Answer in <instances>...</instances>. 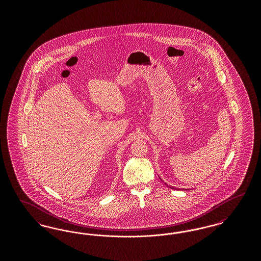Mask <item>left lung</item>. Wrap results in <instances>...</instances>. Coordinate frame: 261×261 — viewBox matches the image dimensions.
Returning <instances> with one entry per match:
<instances>
[{
  "instance_id": "1",
  "label": "left lung",
  "mask_w": 261,
  "mask_h": 261,
  "mask_svg": "<svg viewBox=\"0 0 261 261\" xmlns=\"http://www.w3.org/2000/svg\"><path fill=\"white\" fill-rule=\"evenodd\" d=\"M171 188H172V187H171Z\"/></svg>"
}]
</instances>
